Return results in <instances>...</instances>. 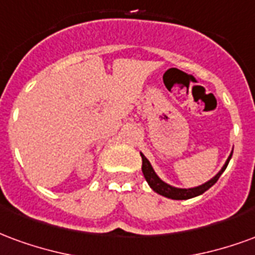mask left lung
I'll return each mask as SVG.
<instances>
[{"label": "left lung", "mask_w": 255, "mask_h": 255, "mask_svg": "<svg viewBox=\"0 0 255 255\" xmlns=\"http://www.w3.org/2000/svg\"><path fill=\"white\" fill-rule=\"evenodd\" d=\"M232 157V152L228 156V159H227L226 164L222 167V170L217 172L216 175L213 176L212 179H209L205 183H202L200 186L196 187H189V189H181V187H174L166 183L164 181H161L160 178L157 176V174L153 170V167L150 166L149 160L146 159L145 156L141 153V159H142V167H141V170H142V174H144V178H145V181L148 182V185L150 186V189L153 191H156L157 194H160L163 197H167V198H171V200H189V198H193V197H197L202 194V193H205L209 187H212L217 181H219V178L222 175L224 170L228 166V163L231 160Z\"/></svg>", "instance_id": "left-lung-1"}]
</instances>
